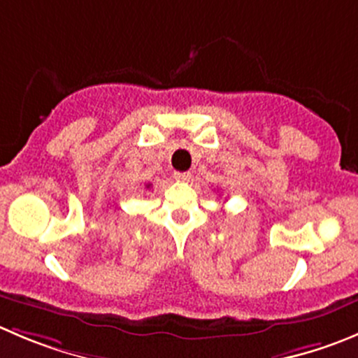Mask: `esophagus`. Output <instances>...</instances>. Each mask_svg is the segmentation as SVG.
Wrapping results in <instances>:
<instances>
[{
  "label": "esophagus",
  "instance_id": "obj_1",
  "mask_svg": "<svg viewBox=\"0 0 358 358\" xmlns=\"http://www.w3.org/2000/svg\"><path fill=\"white\" fill-rule=\"evenodd\" d=\"M173 178L178 180V182H189V180H190V173L189 171L175 173V175H173Z\"/></svg>",
  "mask_w": 358,
  "mask_h": 358
}]
</instances>
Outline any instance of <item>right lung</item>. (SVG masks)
<instances>
[{"label":"right lung","instance_id":"right-lung-1","mask_svg":"<svg viewBox=\"0 0 358 358\" xmlns=\"http://www.w3.org/2000/svg\"><path fill=\"white\" fill-rule=\"evenodd\" d=\"M148 187H150V183H148V185H147V189H148Z\"/></svg>","mask_w":358,"mask_h":358}]
</instances>
